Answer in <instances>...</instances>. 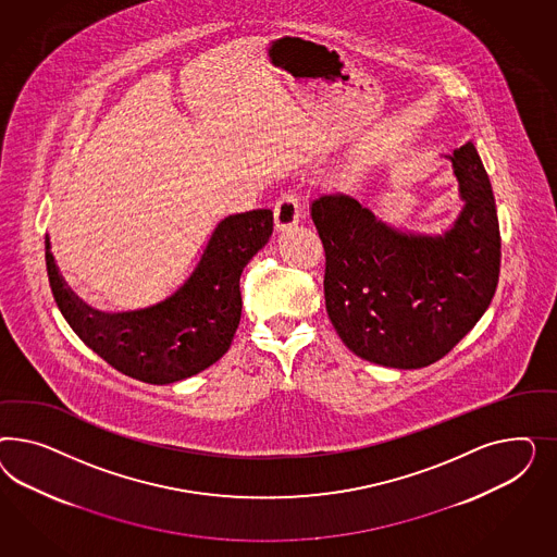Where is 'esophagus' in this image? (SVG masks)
<instances>
[{
    "label": "esophagus",
    "mask_w": 557,
    "mask_h": 557,
    "mask_svg": "<svg viewBox=\"0 0 557 557\" xmlns=\"http://www.w3.org/2000/svg\"><path fill=\"white\" fill-rule=\"evenodd\" d=\"M298 220H300V198L287 191L275 202V228L286 231L289 226L298 224Z\"/></svg>",
    "instance_id": "obj_1"
}]
</instances>
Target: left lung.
Listing matches in <instances>:
<instances>
[{
    "label": "left lung",
    "instance_id": "left-lung-1",
    "mask_svg": "<svg viewBox=\"0 0 557 557\" xmlns=\"http://www.w3.org/2000/svg\"><path fill=\"white\" fill-rule=\"evenodd\" d=\"M447 159L463 206L441 235L396 228L341 191L310 206L326 255L329 319L349 351L371 363H435L472 331L496 292L500 228L488 173L472 143Z\"/></svg>",
    "mask_w": 557,
    "mask_h": 557
}]
</instances>
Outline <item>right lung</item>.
<instances>
[{"instance_id":"right-lung-1","label":"right lung","mask_w":557,"mask_h":557,"mask_svg":"<svg viewBox=\"0 0 557 557\" xmlns=\"http://www.w3.org/2000/svg\"><path fill=\"white\" fill-rule=\"evenodd\" d=\"M271 233V210L220 220L182 286L161 302L124 312L85 304L63 280L47 236L52 296L75 335L114 370L147 384H173L210 368L228 351L243 310L240 273Z\"/></svg>"}]
</instances>
